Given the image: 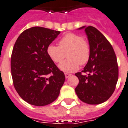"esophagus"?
<instances>
[{
  "mask_svg": "<svg viewBox=\"0 0 128 128\" xmlns=\"http://www.w3.org/2000/svg\"><path fill=\"white\" fill-rule=\"evenodd\" d=\"M65 74V77H66V78H69L70 76H71V74H68V73H65L64 74Z\"/></svg>",
  "mask_w": 128,
  "mask_h": 128,
  "instance_id": "obj_1",
  "label": "esophagus"
}]
</instances>
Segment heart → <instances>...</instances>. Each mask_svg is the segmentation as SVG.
<instances>
[{"label": "heart", "mask_w": 128, "mask_h": 128, "mask_svg": "<svg viewBox=\"0 0 128 128\" xmlns=\"http://www.w3.org/2000/svg\"><path fill=\"white\" fill-rule=\"evenodd\" d=\"M59 46L50 44L46 48V53L52 61L59 63L67 56L68 58L59 64V68L64 72H73L84 65L90 58L91 48L88 40L80 35L66 34L60 39Z\"/></svg>", "instance_id": "1"}]
</instances>
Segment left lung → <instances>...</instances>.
Masks as SVG:
<instances>
[{"instance_id":"left-lung-1","label":"left lung","mask_w":128,"mask_h":128,"mask_svg":"<svg viewBox=\"0 0 128 128\" xmlns=\"http://www.w3.org/2000/svg\"><path fill=\"white\" fill-rule=\"evenodd\" d=\"M91 48L90 58L82 72L76 74L79 84L76 93L82 101L98 104L114 93L118 79L116 54L108 40L93 26H83ZM83 74H82V72Z\"/></svg>"}]
</instances>
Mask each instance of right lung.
<instances>
[{
	"label": "right lung",
	"instance_id": "obj_1",
	"mask_svg": "<svg viewBox=\"0 0 128 128\" xmlns=\"http://www.w3.org/2000/svg\"><path fill=\"white\" fill-rule=\"evenodd\" d=\"M60 32L42 27L25 30L16 41L11 56L14 86L23 100L35 106L54 101L65 81L46 53V48Z\"/></svg>",
	"mask_w": 128,
	"mask_h": 128
}]
</instances>
